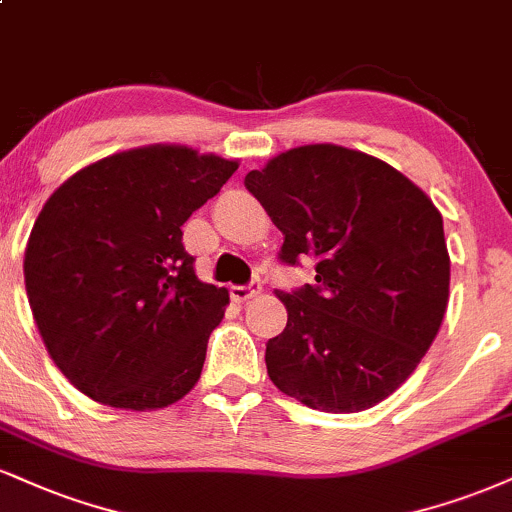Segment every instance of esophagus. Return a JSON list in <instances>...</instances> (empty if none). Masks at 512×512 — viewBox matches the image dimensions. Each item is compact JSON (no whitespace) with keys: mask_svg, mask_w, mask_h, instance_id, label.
Returning a JSON list of instances; mask_svg holds the SVG:
<instances>
[{"mask_svg":"<svg viewBox=\"0 0 512 512\" xmlns=\"http://www.w3.org/2000/svg\"><path fill=\"white\" fill-rule=\"evenodd\" d=\"M260 291H262V283H260V279H255V281L245 283V286H231V298L236 300V303H245V300L255 298Z\"/></svg>","mask_w":512,"mask_h":512,"instance_id":"34e87169","label":"esophagus"}]
</instances>
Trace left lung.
<instances>
[{
    "instance_id": "left-lung-1",
    "label": "left lung",
    "mask_w": 512,
    "mask_h": 512,
    "mask_svg": "<svg viewBox=\"0 0 512 512\" xmlns=\"http://www.w3.org/2000/svg\"><path fill=\"white\" fill-rule=\"evenodd\" d=\"M245 188L283 233L279 262L315 260V283L276 291L288 322L267 341L269 377L324 412H360L391 396L448 305L439 209L393 166L338 145L283 152L250 171Z\"/></svg>"
}]
</instances>
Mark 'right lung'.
<instances>
[{"mask_svg": "<svg viewBox=\"0 0 512 512\" xmlns=\"http://www.w3.org/2000/svg\"><path fill=\"white\" fill-rule=\"evenodd\" d=\"M236 169L188 147H140L85 166L45 202L26 291L49 355L85 396L166 408L200 379L229 291L197 279L181 226Z\"/></svg>", "mask_w": 512, "mask_h": 512, "instance_id": "1", "label": "right lung"}]
</instances>
